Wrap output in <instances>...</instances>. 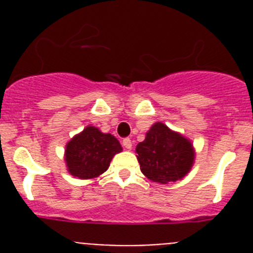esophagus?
<instances>
[{"label": "esophagus", "mask_w": 253, "mask_h": 253, "mask_svg": "<svg viewBox=\"0 0 253 253\" xmlns=\"http://www.w3.org/2000/svg\"><path fill=\"white\" fill-rule=\"evenodd\" d=\"M123 146H124L125 149H131V140L129 138L123 139Z\"/></svg>", "instance_id": "1"}]
</instances>
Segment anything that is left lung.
<instances>
[{
	"instance_id": "obj_1",
	"label": "left lung",
	"mask_w": 253,
	"mask_h": 253,
	"mask_svg": "<svg viewBox=\"0 0 253 253\" xmlns=\"http://www.w3.org/2000/svg\"><path fill=\"white\" fill-rule=\"evenodd\" d=\"M135 152L143 175L158 184L182 180L195 161L191 140L161 122L152 125Z\"/></svg>"
}]
</instances>
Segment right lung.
Returning <instances> with one entry per match:
<instances>
[{
    "label": "right lung",
    "instance_id": "add662e5",
    "mask_svg": "<svg viewBox=\"0 0 253 253\" xmlns=\"http://www.w3.org/2000/svg\"><path fill=\"white\" fill-rule=\"evenodd\" d=\"M123 151L119 140L110 133H102L93 125H87L66 144L64 161L73 177L81 180L99 177L114 156Z\"/></svg>",
    "mask_w": 253,
    "mask_h": 253
}]
</instances>
